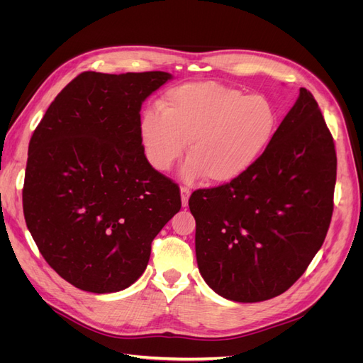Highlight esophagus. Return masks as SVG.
<instances>
[{"label":"esophagus","mask_w":363,"mask_h":363,"mask_svg":"<svg viewBox=\"0 0 363 363\" xmlns=\"http://www.w3.org/2000/svg\"><path fill=\"white\" fill-rule=\"evenodd\" d=\"M180 192H182V204H183V207H186V206H188L189 196H191V189L186 188V186H182Z\"/></svg>","instance_id":"esophagus-1"}]
</instances>
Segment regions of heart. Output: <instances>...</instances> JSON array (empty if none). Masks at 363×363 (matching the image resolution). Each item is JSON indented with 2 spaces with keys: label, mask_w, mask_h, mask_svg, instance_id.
<instances>
[{
  "label": "heart",
  "mask_w": 363,
  "mask_h": 363,
  "mask_svg": "<svg viewBox=\"0 0 363 363\" xmlns=\"http://www.w3.org/2000/svg\"><path fill=\"white\" fill-rule=\"evenodd\" d=\"M279 111L271 98L216 82L172 87L157 107L142 112L138 133L151 168L169 171L188 145L186 182L206 177L223 184L247 174L277 133Z\"/></svg>",
  "instance_id": "1"
}]
</instances>
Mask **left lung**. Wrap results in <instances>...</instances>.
Instances as JSON below:
<instances>
[{
	"instance_id": "left-lung-1",
	"label": "left lung",
	"mask_w": 363,
	"mask_h": 363,
	"mask_svg": "<svg viewBox=\"0 0 363 363\" xmlns=\"http://www.w3.org/2000/svg\"><path fill=\"white\" fill-rule=\"evenodd\" d=\"M336 151L313 95L298 100L265 155L242 177L195 191V252L203 279L239 303L274 298L321 248L333 213Z\"/></svg>"
}]
</instances>
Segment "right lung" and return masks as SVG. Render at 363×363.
I'll return each instance as SVG.
<instances>
[{
    "label": "right lung",
    "instance_id": "add662e5",
    "mask_svg": "<svg viewBox=\"0 0 363 363\" xmlns=\"http://www.w3.org/2000/svg\"><path fill=\"white\" fill-rule=\"evenodd\" d=\"M172 75L86 71L63 87L28 144L23 206L48 265L75 288L118 292L145 271L180 211L177 183L150 167L140 106Z\"/></svg>",
    "mask_w": 363,
    "mask_h": 363
}]
</instances>
